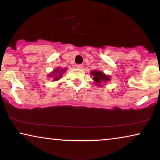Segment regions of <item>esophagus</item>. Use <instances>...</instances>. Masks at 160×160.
<instances>
[{"label":"esophagus","mask_w":160,"mask_h":160,"mask_svg":"<svg viewBox=\"0 0 160 160\" xmlns=\"http://www.w3.org/2000/svg\"><path fill=\"white\" fill-rule=\"evenodd\" d=\"M83 67H84V65H83V64H78V65H76V68H77L82 69V68H83Z\"/></svg>","instance_id":"obj_1"}]
</instances>
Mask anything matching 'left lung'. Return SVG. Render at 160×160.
Masks as SVG:
<instances>
[{"label": "left lung", "instance_id": "obj_1", "mask_svg": "<svg viewBox=\"0 0 160 160\" xmlns=\"http://www.w3.org/2000/svg\"><path fill=\"white\" fill-rule=\"evenodd\" d=\"M91 76H93L92 79L95 81L97 85L102 84V82H106L107 81L110 80V78L101 71H94L91 72Z\"/></svg>", "mask_w": 160, "mask_h": 160}]
</instances>
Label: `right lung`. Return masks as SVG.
Instances as JSON below:
<instances>
[{"label": "right lung", "instance_id": "obj_1", "mask_svg": "<svg viewBox=\"0 0 160 160\" xmlns=\"http://www.w3.org/2000/svg\"><path fill=\"white\" fill-rule=\"evenodd\" d=\"M65 70H62V71H60V69L59 68H57L55 71L52 72V73L54 74V75H52V76H54V81H56V80H59L60 79V78L62 76V71H65Z\"/></svg>", "mask_w": 160, "mask_h": 160}]
</instances>
